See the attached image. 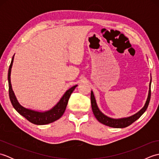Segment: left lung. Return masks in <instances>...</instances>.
I'll list each match as a JSON object with an SVG mask.
<instances>
[{
    "label": "left lung",
    "instance_id": "1",
    "mask_svg": "<svg viewBox=\"0 0 159 159\" xmlns=\"http://www.w3.org/2000/svg\"><path fill=\"white\" fill-rule=\"evenodd\" d=\"M151 83H152V78L150 82V85H149V92H148V95L146 102L145 103L142 109H141L139 111H138V112L136 113L135 114L133 115V116L127 117L119 118V119H114V118L108 117L99 109L97 105L96 100L95 98V96H94L93 92V91H92V92H91V103H92V109L93 111V115L95 116L98 121L108 126H110L112 128H125L130 126V125L131 124H133L134 121H135L139 119V118L142 116L143 113L147 109L148 104H149V102H150V96H151Z\"/></svg>",
    "mask_w": 159,
    "mask_h": 159
}]
</instances>
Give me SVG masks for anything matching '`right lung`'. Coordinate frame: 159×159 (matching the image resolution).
<instances>
[{
  "instance_id": "1",
  "label": "right lung",
  "mask_w": 159,
  "mask_h": 159,
  "mask_svg": "<svg viewBox=\"0 0 159 159\" xmlns=\"http://www.w3.org/2000/svg\"><path fill=\"white\" fill-rule=\"evenodd\" d=\"M14 55L13 56L11 64L9 66L8 71V83H9V98L13 108L16 110L17 112L20 113L26 120H28L30 122L37 125H44L52 123L61 117L64 112H65L68 100L73 92L74 89L78 86L77 85L71 87L67 89L63 96L61 98L59 101L51 109L45 111H38L32 110L22 106L19 103L15 96V93L12 89V86L11 83V67L13 62V58Z\"/></svg>"
}]
</instances>
